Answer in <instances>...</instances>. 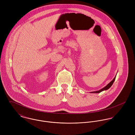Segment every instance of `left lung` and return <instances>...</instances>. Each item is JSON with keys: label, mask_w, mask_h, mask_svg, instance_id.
<instances>
[{"label": "left lung", "mask_w": 135, "mask_h": 135, "mask_svg": "<svg viewBox=\"0 0 135 135\" xmlns=\"http://www.w3.org/2000/svg\"><path fill=\"white\" fill-rule=\"evenodd\" d=\"M116 76L114 78V79L110 82V83H109L106 86H105L104 88H103L102 89H100V90H98V91H93V92H91V93H101V91H103V90H108V89H109L111 86H112V85H113V83H114V80H115V79Z\"/></svg>", "instance_id": "left-lung-1"}]
</instances>
